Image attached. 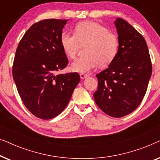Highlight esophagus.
<instances>
[{
	"label": "esophagus",
	"mask_w": 160,
	"mask_h": 160,
	"mask_svg": "<svg viewBox=\"0 0 160 160\" xmlns=\"http://www.w3.org/2000/svg\"><path fill=\"white\" fill-rule=\"evenodd\" d=\"M80 77L82 79H84V78H86L87 77H88V75L87 74H85V73H80Z\"/></svg>",
	"instance_id": "1"
}]
</instances>
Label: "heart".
<instances>
[{"mask_svg": "<svg viewBox=\"0 0 160 160\" xmlns=\"http://www.w3.org/2000/svg\"><path fill=\"white\" fill-rule=\"evenodd\" d=\"M74 35L64 32L61 35L60 43L67 57L76 58L81 44L87 43L84 56L71 65L73 71L87 73L100 64L106 66L117 55L119 39L117 35L99 23L84 21L78 23L73 29Z\"/></svg>", "mask_w": 160, "mask_h": 160, "instance_id": "1", "label": "heart"}]
</instances>
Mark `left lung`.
<instances>
[{"mask_svg": "<svg viewBox=\"0 0 160 160\" xmlns=\"http://www.w3.org/2000/svg\"><path fill=\"white\" fill-rule=\"evenodd\" d=\"M119 50L108 68L96 75L94 98L98 106L112 117L135 111L141 103L152 76V65L145 39L128 22L117 18Z\"/></svg>", "mask_w": 160, "mask_h": 160, "instance_id": "obj_1", "label": "left lung"}]
</instances>
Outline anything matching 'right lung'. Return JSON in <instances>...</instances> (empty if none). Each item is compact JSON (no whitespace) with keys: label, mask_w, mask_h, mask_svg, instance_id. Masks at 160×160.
<instances>
[{"label":"right lung","mask_w":160,"mask_h":160,"mask_svg":"<svg viewBox=\"0 0 160 160\" xmlns=\"http://www.w3.org/2000/svg\"><path fill=\"white\" fill-rule=\"evenodd\" d=\"M67 19L35 23L19 41L12 75L23 103L36 117L50 119L68 104L80 82L78 73L57 74L68 64L60 43Z\"/></svg>","instance_id":"obj_1"}]
</instances>
